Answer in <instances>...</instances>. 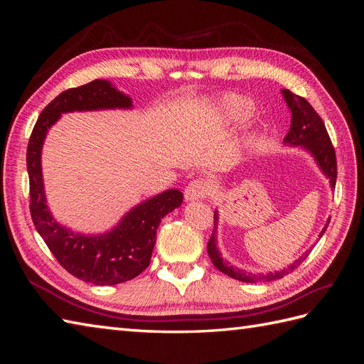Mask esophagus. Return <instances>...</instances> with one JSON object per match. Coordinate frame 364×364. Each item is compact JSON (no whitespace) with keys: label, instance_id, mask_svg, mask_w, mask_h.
I'll return each instance as SVG.
<instances>
[{"label":"esophagus","instance_id":"34e87169","mask_svg":"<svg viewBox=\"0 0 364 364\" xmlns=\"http://www.w3.org/2000/svg\"><path fill=\"white\" fill-rule=\"evenodd\" d=\"M211 191V185H209L205 179H196L191 181L185 188V199L194 202L205 199V197Z\"/></svg>","mask_w":364,"mask_h":364}]
</instances>
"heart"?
Masks as SVG:
<instances>
[{
	"instance_id": "b5f03b06",
	"label": "heart",
	"mask_w": 364,
	"mask_h": 364,
	"mask_svg": "<svg viewBox=\"0 0 364 364\" xmlns=\"http://www.w3.org/2000/svg\"><path fill=\"white\" fill-rule=\"evenodd\" d=\"M229 115H235V111H234V109H230V112H229Z\"/></svg>"
}]
</instances>
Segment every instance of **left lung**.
<instances>
[{"label":"left lung","instance_id":"obj_1","mask_svg":"<svg viewBox=\"0 0 364 364\" xmlns=\"http://www.w3.org/2000/svg\"><path fill=\"white\" fill-rule=\"evenodd\" d=\"M285 102H287V106L291 111V126L289 134L285 135L284 141L289 142V144L294 146H302L306 150H310L318 167L322 168V171L329 178V182H331V186L334 188L336 181H337V159H336V150L331 142V138H329L325 123L322 121L321 115H318L314 107L308 103L304 97L297 95L289 90H282ZM217 213L214 214V230L213 235L208 241V255L211 258L213 264L215 269H218L222 273L228 274V277L243 281V282H270L274 279H281L285 274L293 272L297 269V266H301L304 259L310 255L311 250H308L304 257H301L296 262H293L291 266L287 270L282 272H274V273H267V274H255V273H247L243 270H238L234 266H229V264L220 257V252L217 249V240H215V228H217ZM329 222L323 228L321 237L326 230Z\"/></svg>","mask_w":364,"mask_h":364}]
</instances>
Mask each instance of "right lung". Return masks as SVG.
I'll use <instances>...</instances> for the list:
<instances>
[{"label": "right lung", "mask_w": 364, "mask_h": 364, "mask_svg": "<svg viewBox=\"0 0 364 364\" xmlns=\"http://www.w3.org/2000/svg\"><path fill=\"white\" fill-rule=\"evenodd\" d=\"M130 106V98L118 92L106 80L71 87L43 109L28 139L27 171L33 223L65 270L95 285L126 282L149 267L161 218L182 203L183 194L179 190H168L155 196L132 209L107 234L97 237L74 234L54 222L47 209L41 173V149L48 129L63 112Z\"/></svg>", "instance_id": "add662e5"}]
</instances>
